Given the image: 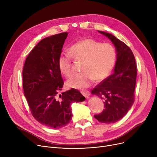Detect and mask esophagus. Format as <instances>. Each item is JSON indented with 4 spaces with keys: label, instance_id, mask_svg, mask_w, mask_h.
Wrapping results in <instances>:
<instances>
[{
    "label": "esophagus",
    "instance_id": "esophagus-1",
    "mask_svg": "<svg viewBox=\"0 0 157 157\" xmlns=\"http://www.w3.org/2000/svg\"><path fill=\"white\" fill-rule=\"evenodd\" d=\"M81 93L83 94L86 98H88L90 95V93L88 91H81Z\"/></svg>",
    "mask_w": 157,
    "mask_h": 157
}]
</instances>
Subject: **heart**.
<instances>
[{"label":"heart","instance_id":"obj_1","mask_svg":"<svg viewBox=\"0 0 157 157\" xmlns=\"http://www.w3.org/2000/svg\"><path fill=\"white\" fill-rule=\"evenodd\" d=\"M69 53L78 62H83L81 74L75 75L67 81L68 86L73 88L83 89L91 85L95 79L101 81L108 78L112 72L117 53L113 46L104 43L93 39H85L74 44L69 49ZM59 67L65 77L73 74L71 57L61 54L58 60Z\"/></svg>","mask_w":157,"mask_h":157}]
</instances>
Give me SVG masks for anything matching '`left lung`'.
<instances>
[{
    "instance_id": "1",
    "label": "left lung",
    "mask_w": 157,
    "mask_h": 157,
    "mask_svg": "<svg viewBox=\"0 0 157 157\" xmlns=\"http://www.w3.org/2000/svg\"><path fill=\"white\" fill-rule=\"evenodd\" d=\"M108 37L116 48L117 61L114 72L95 88L92 94L104 100V109L94 115L98 121L113 123L125 116L134 102L137 67L130 48L113 35L98 31Z\"/></svg>"
}]
</instances>
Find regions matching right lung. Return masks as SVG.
I'll list each match as a JSON object with an SVG mask.
<instances>
[{
  "label": "right lung",
  "instance_id": "obj_1",
  "mask_svg": "<svg viewBox=\"0 0 157 157\" xmlns=\"http://www.w3.org/2000/svg\"><path fill=\"white\" fill-rule=\"evenodd\" d=\"M67 32L41 40L27 57L23 69V87L35 119L49 128H59L72 119L71 105L85 97L71 89L59 94L63 85L58 60Z\"/></svg>",
  "mask_w": 157,
  "mask_h": 157
}]
</instances>
